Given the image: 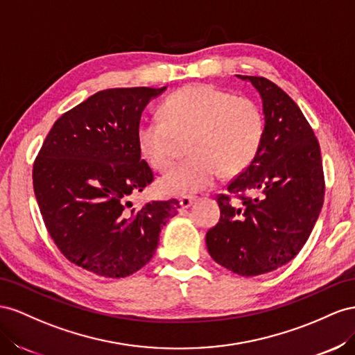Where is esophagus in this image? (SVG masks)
Segmentation results:
<instances>
[{
  "label": "esophagus",
  "instance_id": "1",
  "mask_svg": "<svg viewBox=\"0 0 355 355\" xmlns=\"http://www.w3.org/2000/svg\"><path fill=\"white\" fill-rule=\"evenodd\" d=\"M196 202V198H193V196H183V198H180V205H181V208H189V207H191Z\"/></svg>",
  "mask_w": 355,
  "mask_h": 355
}]
</instances>
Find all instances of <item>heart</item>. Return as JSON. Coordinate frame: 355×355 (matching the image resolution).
<instances>
[{"mask_svg":"<svg viewBox=\"0 0 355 355\" xmlns=\"http://www.w3.org/2000/svg\"><path fill=\"white\" fill-rule=\"evenodd\" d=\"M187 139L190 157L160 178L164 193L190 196L214 184L220 172L236 175L254 157L265 137V117L256 101L235 96L208 83H191L171 94L162 117L139 123L137 141L148 164L165 171L174 160L178 139Z\"/></svg>","mask_w":355,"mask_h":355,"instance_id":"b5f03b06","label":"heart"}]
</instances>
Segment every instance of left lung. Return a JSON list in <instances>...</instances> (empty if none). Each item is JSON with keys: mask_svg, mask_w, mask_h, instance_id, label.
<instances>
[{"mask_svg": "<svg viewBox=\"0 0 355 355\" xmlns=\"http://www.w3.org/2000/svg\"><path fill=\"white\" fill-rule=\"evenodd\" d=\"M238 77L259 90L265 137L254 160L217 196L221 216L207 232V247L223 268L254 277L296 257L320 216L326 186L318 139L295 101L265 77Z\"/></svg>", "mask_w": 355, "mask_h": 355, "instance_id": "1", "label": "left lung"}]
</instances>
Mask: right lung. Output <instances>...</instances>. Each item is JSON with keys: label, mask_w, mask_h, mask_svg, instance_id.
<instances>
[{"label": "right lung", "mask_w": 355, "mask_h": 355, "mask_svg": "<svg viewBox=\"0 0 355 355\" xmlns=\"http://www.w3.org/2000/svg\"><path fill=\"white\" fill-rule=\"evenodd\" d=\"M166 87H116L60 116L34 162L33 184L46 229L74 265L105 278L146 266L177 199L126 211L128 198L155 180L137 130L150 99Z\"/></svg>", "instance_id": "add662e5"}]
</instances>
